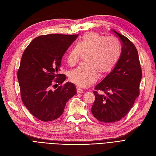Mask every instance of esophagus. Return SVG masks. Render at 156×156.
Returning <instances> with one entry per match:
<instances>
[{
  "label": "esophagus",
  "instance_id": "34e87169",
  "mask_svg": "<svg viewBox=\"0 0 156 156\" xmlns=\"http://www.w3.org/2000/svg\"><path fill=\"white\" fill-rule=\"evenodd\" d=\"M76 91H77L78 94H82V93H83V90H81L80 87H76Z\"/></svg>",
  "mask_w": 156,
  "mask_h": 156
}]
</instances>
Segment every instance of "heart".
Returning <instances> with one entry per match:
<instances>
[{"label": "heart", "instance_id": "obj_1", "mask_svg": "<svg viewBox=\"0 0 156 156\" xmlns=\"http://www.w3.org/2000/svg\"><path fill=\"white\" fill-rule=\"evenodd\" d=\"M121 49L116 38L105 37L95 32L87 33L67 54L68 64L74 66L80 61L81 53H87L85 62L70 72V80L81 87L94 83L98 75H104L112 70L119 60Z\"/></svg>", "mask_w": 156, "mask_h": 156}]
</instances>
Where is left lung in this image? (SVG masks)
<instances>
[{"mask_svg": "<svg viewBox=\"0 0 156 156\" xmlns=\"http://www.w3.org/2000/svg\"><path fill=\"white\" fill-rule=\"evenodd\" d=\"M122 47L119 59L112 71L97 84L95 100L92 107L93 116L101 122L112 123L123 118L139 96V85L142 76L138 54L134 44L124 35L112 30Z\"/></svg>", "mask_w": 156, "mask_h": 156, "instance_id": "8db88e82", "label": "left lung"}]
</instances>
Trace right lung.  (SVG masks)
I'll return each instance as SVG.
<instances>
[{"label":"right lung","instance_id":"right-lung-1","mask_svg":"<svg viewBox=\"0 0 156 156\" xmlns=\"http://www.w3.org/2000/svg\"><path fill=\"white\" fill-rule=\"evenodd\" d=\"M78 35L49 34L33 40L24 50L18 71L21 99L38 119L47 122L58 118L67 102L76 94L73 84L63 85L61 74L62 56ZM61 85L55 90V84Z\"/></svg>","mask_w":156,"mask_h":156}]
</instances>
